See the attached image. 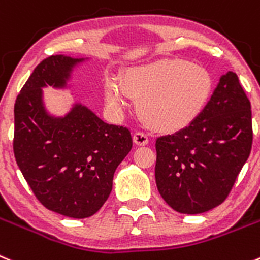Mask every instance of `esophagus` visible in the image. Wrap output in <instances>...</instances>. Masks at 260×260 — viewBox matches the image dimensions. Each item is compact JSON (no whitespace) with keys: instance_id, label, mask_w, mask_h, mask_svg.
I'll list each match as a JSON object with an SVG mask.
<instances>
[{"instance_id":"obj_1","label":"esophagus","mask_w":260,"mask_h":260,"mask_svg":"<svg viewBox=\"0 0 260 260\" xmlns=\"http://www.w3.org/2000/svg\"><path fill=\"white\" fill-rule=\"evenodd\" d=\"M133 142H135L137 146H145V145L149 144V138L145 133L142 132H136L133 135Z\"/></svg>"}]
</instances>
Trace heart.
Here are the masks:
<instances>
[{"instance_id": "1", "label": "heart", "mask_w": 260, "mask_h": 260, "mask_svg": "<svg viewBox=\"0 0 260 260\" xmlns=\"http://www.w3.org/2000/svg\"><path fill=\"white\" fill-rule=\"evenodd\" d=\"M213 79L205 68L182 59H161L128 68L122 82L110 78L104 86L105 103L120 113L137 99L138 116L157 132L188 127L207 106Z\"/></svg>"}]
</instances>
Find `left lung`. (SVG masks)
Wrapping results in <instances>:
<instances>
[{
	"mask_svg": "<svg viewBox=\"0 0 260 260\" xmlns=\"http://www.w3.org/2000/svg\"><path fill=\"white\" fill-rule=\"evenodd\" d=\"M251 144L250 101L236 73L227 72L195 122L156 140L159 193L183 214L218 207L246 163Z\"/></svg>",
	"mask_w": 260,
	"mask_h": 260,
	"instance_id": "1",
	"label": "left lung"
}]
</instances>
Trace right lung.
Segmentation results:
<instances>
[{"mask_svg":"<svg viewBox=\"0 0 260 260\" xmlns=\"http://www.w3.org/2000/svg\"><path fill=\"white\" fill-rule=\"evenodd\" d=\"M88 60L52 55L37 65L14 106V155L36 198L70 218L99 212L113 188L115 169L132 149L128 128L108 124L74 103L65 115H51L42 88H67L75 67Z\"/></svg>","mask_w":260,"mask_h":260,"instance_id":"add662e5","label":"right lung"}]
</instances>
